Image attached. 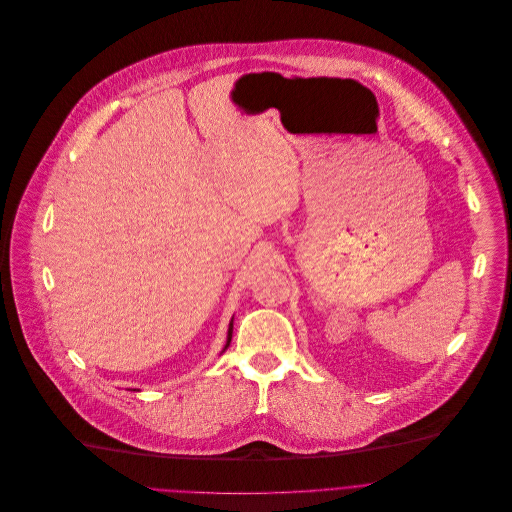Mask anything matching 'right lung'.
<instances>
[{"instance_id":"add662e5","label":"right lung","mask_w":512,"mask_h":512,"mask_svg":"<svg viewBox=\"0 0 512 512\" xmlns=\"http://www.w3.org/2000/svg\"><path fill=\"white\" fill-rule=\"evenodd\" d=\"M232 331H234V317H232V321H230V327H228V339H226L224 351L230 347V341H232ZM131 391H139V389H131Z\"/></svg>"}]
</instances>
